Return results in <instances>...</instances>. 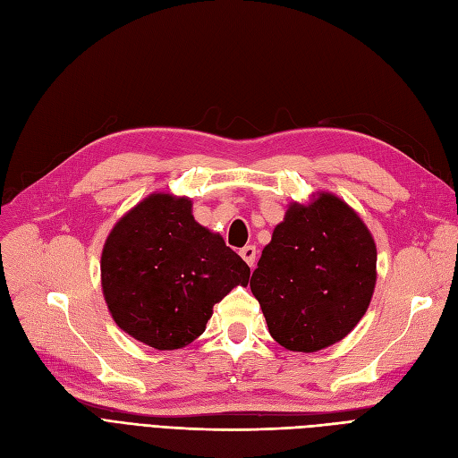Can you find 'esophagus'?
Wrapping results in <instances>:
<instances>
[{
	"mask_svg": "<svg viewBox=\"0 0 458 458\" xmlns=\"http://www.w3.org/2000/svg\"><path fill=\"white\" fill-rule=\"evenodd\" d=\"M256 246H252V244H248V246H244L242 250H241V258L248 263V266L250 267H254V263H256Z\"/></svg>",
	"mask_w": 458,
	"mask_h": 458,
	"instance_id": "34e87169",
	"label": "esophagus"
}]
</instances>
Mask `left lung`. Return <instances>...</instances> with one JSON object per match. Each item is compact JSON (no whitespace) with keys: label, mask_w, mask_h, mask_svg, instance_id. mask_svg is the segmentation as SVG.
<instances>
[{"label":"left lung","mask_w":458,"mask_h":458,"mask_svg":"<svg viewBox=\"0 0 458 458\" xmlns=\"http://www.w3.org/2000/svg\"><path fill=\"white\" fill-rule=\"evenodd\" d=\"M377 284V244L342 199L293 202L250 279L269 335L290 352L340 342L365 315Z\"/></svg>","instance_id":"left-lung-1"}]
</instances>
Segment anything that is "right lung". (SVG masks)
Returning a JSON list of instances; mask_svg holds the SVG:
<instances>
[{
  "instance_id": "obj_1",
  "label": "right lung",
  "mask_w": 458,
  "mask_h": 458,
  "mask_svg": "<svg viewBox=\"0 0 458 458\" xmlns=\"http://www.w3.org/2000/svg\"><path fill=\"white\" fill-rule=\"evenodd\" d=\"M248 279L244 259L192 217L191 199L168 192L133 206L103 246L101 286L114 323L162 352L199 338L216 303Z\"/></svg>"
}]
</instances>
